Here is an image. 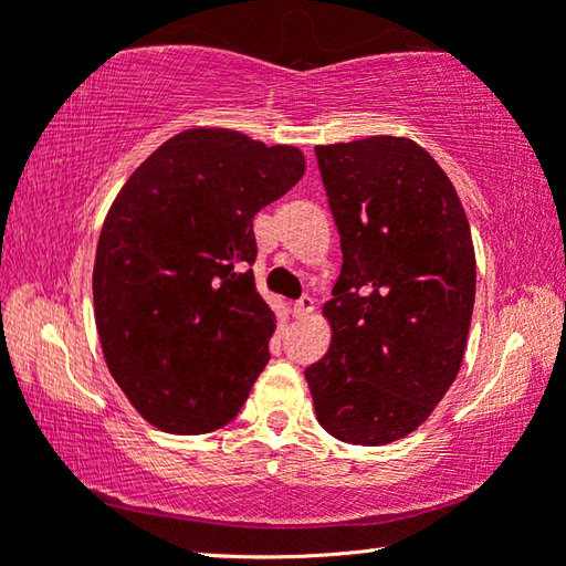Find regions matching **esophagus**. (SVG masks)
I'll return each instance as SVG.
<instances>
[{"mask_svg":"<svg viewBox=\"0 0 566 566\" xmlns=\"http://www.w3.org/2000/svg\"><path fill=\"white\" fill-rule=\"evenodd\" d=\"M312 312H314V300H312V296H302V300L292 306V314H294L296 319L310 317Z\"/></svg>","mask_w":566,"mask_h":566,"instance_id":"1","label":"esophagus"}]
</instances>
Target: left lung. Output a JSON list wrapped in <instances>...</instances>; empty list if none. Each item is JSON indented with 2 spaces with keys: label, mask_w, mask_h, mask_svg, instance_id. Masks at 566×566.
<instances>
[{
  "label": "left lung",
  "mask_w": 566,
  "mask_h": 566,
  "mask_svg": "<svg viewBox=\"0 0 566 566\" xmlns=\"http://www.w3.org/2000/svg\"><path fill=\"white\" fill-rule=\"evenodd\" d=\"M342 244L322 314L329 352L304 377L319 424L381 447L424 424L459 375L476 262L444 169L407 137L314 147Z\"/></svg>",
  "instance_id": "1"
}]
</instances>
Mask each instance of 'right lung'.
<instances>
[{"label": "right lung", "instance_id": "obj_1", "mask_svg": "<svg viewBox=\"0 0 566 566\" xmlns=\"http://www.w3.org/2000/svg\"><path fill=\"white\" fill-rule=\"evenodd\" d=\"M304 175L296 147L185 129L124 181L92 292L109 375L161 432L224 427L270 361L274 312L254 286V214Z\"/></svg>", "mask_w": 566, "mask_h": 566}]
</instances>
